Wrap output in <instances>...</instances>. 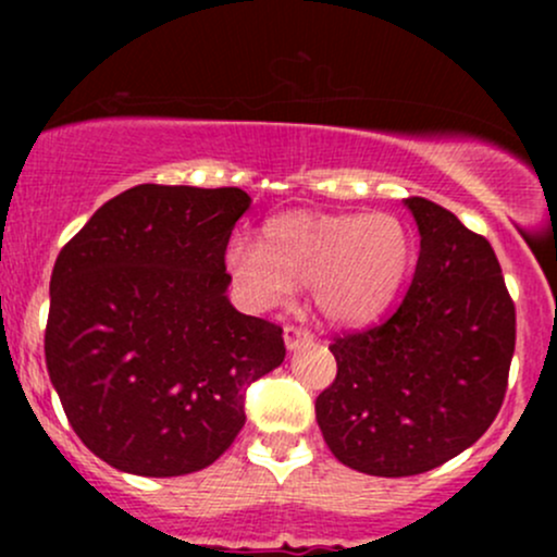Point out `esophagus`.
Returning <instances> with one entry per match:
<instances>
[{
  "label": "esophagus",
  "mask_w": 557,
  "mask_h": 557,
  "mask_svg": "<svg viewBox=\"0 0 557 557\" xmlns=\"http://www.w3.org/2000/svg\"><path fill=\"white\" fill-rule=\"evenodd\" d=\"M283 337H285V348L287 350H296V348H300V345L314 341V335H311L309 330L296 327V324H287V327L283 330Z\"/></svg>",
  "instance_id": "esophagus-1"
}]
</instances>
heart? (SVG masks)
Wrapping results in <instances>:
<instances>
[{"label":"heart","instance_id":"heart-1","mask_svg":"<svg viewBox=\"0 0 557 557\" xmlns=\"http://www.w3.org/2000/svg\"><path fill=\"white\" fill-rule=\"evenodd\" d=\"M411 261V235L389 214L285 212L261 227V243L233 238L225 251L230 277L257 309L311 285L319 314L335 324L385 314Z\"/></svg>","mask_w":557,"mask_h":557}]
</instances>
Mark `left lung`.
<instances>
[{
	"instance_id": "1",
	"label": "left lung",
	"mask_w": 557,
	"mask_h": 557,
	"mask_svg": "<svg viewBox=\"0 0 557 557\" xmlns=\"http://www.w3.org/2000/svg\"><path fill=\"white\" fill-rule=\"evenodd\" d=\"M421 251L380 327L335 337V382L317 424L337 461L372 476L437 469L490 430L516 348V309L495 251L456 214L406 198Z\"/></svg>"
}]
</instances>
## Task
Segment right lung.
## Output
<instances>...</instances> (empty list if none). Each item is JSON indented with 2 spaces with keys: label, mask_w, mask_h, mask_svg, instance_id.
<instances>
[{
  "label": "right lung",
  "mask_w": 557,
  "mask_h": 557,
  "mask_svg": "<svg viewBox=\"0 0 557 557\" xmlns=\"http://www.w3.org/2000/svg\"><path fill=\"white\" fill-rule=\"evenodd\" d=\"M240 188L136 185L60 251L44 335L83 445L138 476L207 469L246 424V387L285 359L283 330L230 304Z\"/></svg>",
  "instance_id": "add662e5"
}]
</instances>
